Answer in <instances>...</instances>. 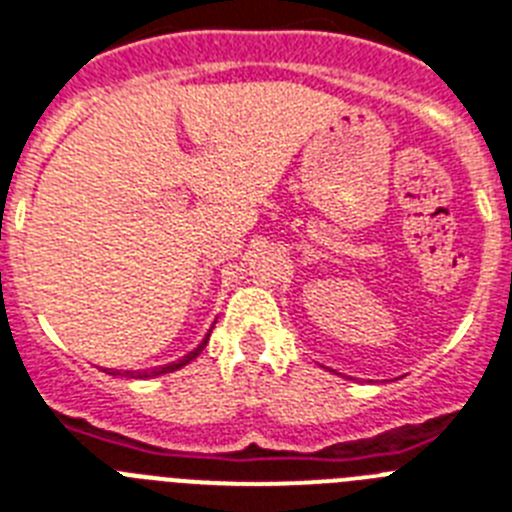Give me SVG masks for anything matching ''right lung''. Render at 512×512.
<instances>
[{
  "mask_svg": "<svg viewBox=\"0 0 512 512\" xmlns=\"http://www.w3.org/2000/svg\"><path fill=\"white\" fill-rule=\"evenodd\" d=\"M208 338H210V330H208V336H205L203 341H200V346H197V349H192L190 354L182 356V359H176V362L163 364V367L145 369V372H124V375H130V377H158V375H169V372H176V369H182L184 364H190L192 359H197V356H200V351H203L205 346H208ZM109 375H119V369H117V372H114V369H111Z\"/></svg>",
  "mask_w": 512,
  "mask_h": 512,
  "instance_id": "1",
  "label": "right lung"
}]
</instances>
